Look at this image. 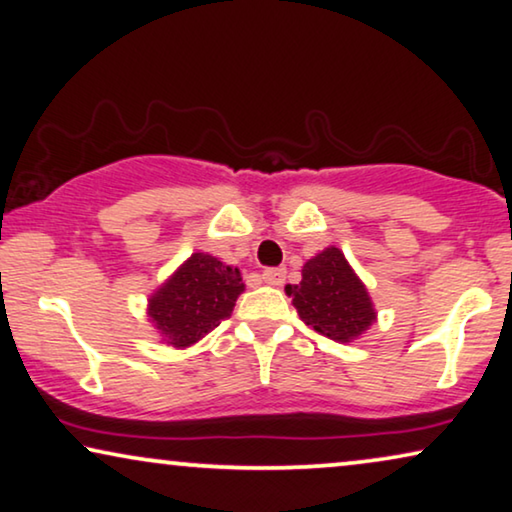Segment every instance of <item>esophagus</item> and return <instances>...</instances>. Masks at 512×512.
Masks as SVG:
<instances>
[{"mask_svg":"<svg viewBox=\"0 0 512 512\" xmlns=\"http://www.w3.org/2000/svg\"><path fill=\"white\" fill-rule=\"evenodd\" d=\"M285 266H269V269H264L262 271V278H264V283H269V285H283L285 283Z\"/></svg>","mask_w":512,"mask_h":512,"instance_id":"1","label":"esophagus"}]
</instances>
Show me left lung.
Masks as SVG:
<instances>
[{
  "label": "left lung",
  "instance_id": "8db88e82",
  "mask_svg": "<svg viewBox=\"0 0 512 512\" xmlns=\"http://www.w3.org/2000/svg\"><path fill=\"white\" fill-rule=\"evenodd\" d=\"M299 318L331 341L348 343L376 320L362 280L338 248L322 250L301 269V283L287 285Z\"/></svg>",
  "mask_w": 512,
  "mask_h": 512
}]
</instances>
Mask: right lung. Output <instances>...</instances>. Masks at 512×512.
I'll return each instance as SVG.
<instances>
[{
    "label": "right lung",
    "instance_id": "right-lung-1",
    "mask_svg": "<svg viewBox=\"0 0 512 512\" xmlns=\"http://www.w3.org/2000/svg\"><path fill=\"white\" fill-rule=\"evenodd\" d=\"M243 292L239 269L194 253L150 299L148 315L176 348L197 343L234 311Z\"/></svg>",
    "mask_w": 512,
    "mask_h": 512
}]
</instances>
